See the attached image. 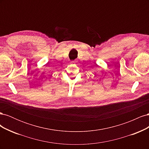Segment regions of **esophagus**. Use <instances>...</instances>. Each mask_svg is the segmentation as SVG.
<instances>
[{"instance_id": "34e87169", "label": "esophagus", "mask_w": 149, "mask_h": 149, "mask_svg": "<svg viewBox=\"0 0 149 149\" xmlns=\"http://www.w3.org/2000/svg\"><path fill=\"white\" fill-rule=\"evenodd\" d=\"M71 63H74V61H72Z\"/></svg>"}]
</instances>
